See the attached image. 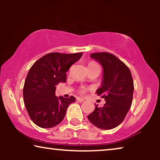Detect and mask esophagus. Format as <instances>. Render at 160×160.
<instances>
[{"label":"esophagus","mask_w":160,"mask_h":160,"mask_svg":"<svg viewBox=\"0 0 160 160\" xmlns=\"http://www.w3.org/2000/svg\"><path fill=\"white\" fill-rule=\"evenodd\" d=\"M76 100H77V101L79 102H82L84 101V100L83 99V98H76Z\"/></svg>","instance_id":"obj_1"}]
</instances>
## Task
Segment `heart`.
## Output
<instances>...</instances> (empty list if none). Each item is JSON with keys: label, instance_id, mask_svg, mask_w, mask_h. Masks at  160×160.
I'll use <instances>...</instances> for the list:
<instances>
[{"label": "heart", "instance_id": "1", "mask_svg": "<svg viewBox=\"0 0 160 160\" xmlns=\"http://www.w3.org/2000/svg\"><path fill=\"white\" fill-rule=\"evenodd\" d=\"M89 65H98L97 64H96L95 62H91L90 63H89ZM87 90H88V89L87 88V87H81V88L78 89V92H79L80 94H84V93H86L87 92Z\"/></svg>", "mask_w": 160, "mask_h": 160}]
</instances>
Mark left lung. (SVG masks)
I'll list each match as a JSON object with an SVG mask.
<instances>
[{
    "label": "left lung",
    "instance_id": "8db88e82",
    "mask_svg": "<svg viewBox=\"0 0 160 160\" xmlns=\"http://www.w3.org/2000/svg\"><path fill=\"white\" fill-rule=\"evenodd\" d=\"M103 68L102 87L97 90L98 96L106 100L102 107H98L87 116L92 124L102 130L117 128L123 122L132 102L134 84L129 68L117 57L108 52L90 54Z\"/></svg>",
    "mask_w": 160,
    "mask_h": 160
}]
</instances>
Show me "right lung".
<instances>
[{
  "label": "right lung",
  "mask_w": 160,
  "mask_h": 160,
  "mask_svg": "<svg viewBox=\"0 0 160 160\" xmlns=\"http://www.w3.org/2000/svg\"><path fill=\"white\" fill-rule=\"evenodd\" d=\"M82 52H52L43 56L30 68L23 87V99L30 119L42 128L58 125L64 119L68 106L76 98H58L56 85L66 82V72L79 60Z\"/></svg>",
  "instance_id": "obj_1"
}]
</instances>
